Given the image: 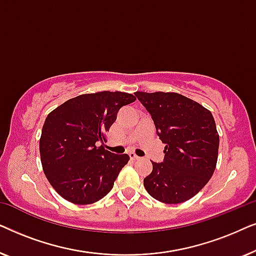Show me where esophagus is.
Returning <instances> with one entry per match:
<instances>
[{
    "label": "esophagus",
    "instance_id": "esophagus-1",
    "mask_svg": "<svg viewBox=\"0 0 256 256\" xmlns=\"http://www.w3.org/2000/svg\"><path fill=\"white\" fill-rule=\"evenodd\" d=\"M129 157H130V160H138V158H140V157H138V156H136L134 152H130V154H129Z\"/></svg>",
    "mask_w": 256,
    "mask_h": 256
}]
</instances>
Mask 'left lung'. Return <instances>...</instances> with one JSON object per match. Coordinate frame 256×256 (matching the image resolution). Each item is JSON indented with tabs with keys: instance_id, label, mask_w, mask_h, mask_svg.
<instances>
[{
	"instance_id": "1",
	"label": "left lung",
	"mask_w": 256,
	"mask_h": 256,
	"mask_svg": "<svg viewBox=\"0 0 256 256\" xmlns=\"http://www.w3.org/2000/svg\"><path fill=\"white\" fill-rule=\"evenodd\" d=\"M166 144L163 162L143 180L152 198L180 204L208 184L218 160L219 135L211 112L178 93L136 92Z\"/></svg>"
}]
</instances>
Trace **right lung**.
<instances>
[{"mask_svg": "<svg viewBox=\"0 0 256 256\" xmlns=\"http://www.w3.org/2000/svg\"><path fill=\"white\" fill-rule=\"evenodd\" d=\"M132 94L98 92L70 99L45 118L40 140V160L52 188L66 200L93 204L112 188L127 154L116 155L99 146L121 107L134 102Z\"/></svg>", "mask_w": 256, "mask_h": 256, "instance_id": "obj_1", "label": "right lung"}]
</instances>
